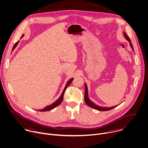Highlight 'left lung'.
I'll list each match as a JSON object with an SVG mask.
<instances>
[{"label":"left lung","mask_w":148,"mask_h":148,"mask_svg":"<svg viewBox=\"0 0 148 148\" xmlns=\"http://www.w3.org/2000/svg\"><path fill=\"white\" fill-rule=\"evenodd\" d=\"M123 34H124V38H125V39L129 42L130 43V47L131 48V49L132 50L133 52H134V47H133V46H132V44L131 43V40L129 38V37L128 36V35H127V34L125 32H123ZM84 99H85V102L86 103V104L95 109V110H99V111H108V110H110L116 107H117L118 105H116V106H114L113 107H109V108H105V107H101V106H99L97 105L96 104H95L94 102H93L89 97V95H88V87H87V85L86 83H85V97H84Z\"/></svg>","instance_id":"left-lung-1"}]
</instances>
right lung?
I'll list each match as a JSON object with an SVG mask.
<instances>
[{"label":"right lung","mask_w":148,"mask_h":148,"mask_svg":"<svg viewBox=\"0 0 148 148\" xmlns=\"http://www.w3.org/2000/svg\"><path fill=\"white\" fill-rule=\"evenodd\" d=\"M24 36V35L23 34V35H22V36H21V38H22ZM19 42H20V40H18V42H17L14 44V46H13V49H12V52L13 51L14 49L17 47V46L18 45ZM73 79H74V78H72L70 79L68 81V82H67V84H66V86H65V87H64V89H63V92H62V95H61L58 98V100H56V101L55 102H53L52 104H51V105H49V106H47L45 107V108H43V109H40V110H38V111H39V112H47V111H50V110L53 109L54 108H55L56 107H57L58 106H59V105L62 102V101H63V96H64V92H65V91H66V89L70 85V84H71V82L73 81Z\"/></svg>","instance_id":"add662e5"}]
</instances>
